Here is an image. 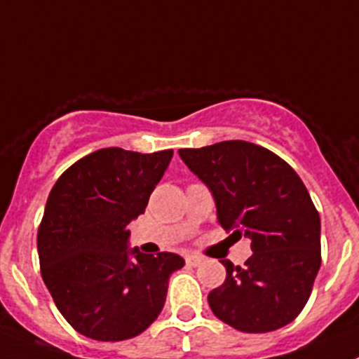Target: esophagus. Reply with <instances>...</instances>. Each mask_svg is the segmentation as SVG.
<instances>
[{
    "instance_id": "1",
    "label": "esophagus",
    "mask_w": 359,
    "mask_h": 359,
    "mask_svg": "<svg viewBox=\"0 0 359 359\" xmlns=\"http://www.w3.org/2000/svg\"><path fill=\"white\" fill-rule=\"evenodd\" d=\"M201 262H203V257H200V255H187L186 257V264H187V266H191V267L200 266Z\"/></svg>"
}]
</instances>
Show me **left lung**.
<instances>
[{"instance_id":"1","label":"left lung","mask_w":359,"mask_h":359,"mask_svg":"<svg viewBox=\"0 0 359 359\" xmlns=\"http://www.w3.org/2000/svg\"><path fill=\"white\" fill-rule=\"evenodd\" d=\"M179 154L212 193L220 226L250 240L253 252L245 266L222 260L226 281L208 293L213 314L247 334L288 325L306 306L321 266L320 215L300 177L245 140Z\"/></svg>"}]
</instances>
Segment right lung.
Returning a JSON list of instances; mask_svg holds the SVG:
<instances>
[{
    "label": "right lung",
    "mask_w": 359,
    "mask_h": 359,
    "mask_svg": "<svg viewBox=\"0 0 359 359\" xmlns=\"http://www.w3.org/2000/svg\"><path fill=\"white\" fill-rule=\"evenodd\" d=\"M172 156V149H99L69 166L50 191L38 231L41 276L81 335L132 339L161 313L170 276L184 259L130 248L128 224L144 213Z\"/></svg>",
    "instance_id": "add662e5"
}]
</instances>
